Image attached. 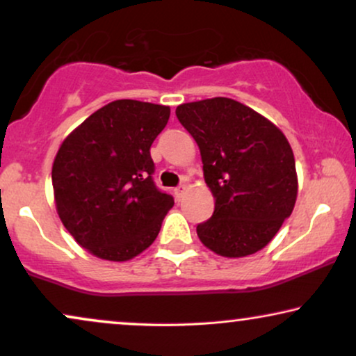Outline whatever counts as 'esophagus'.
I'll return each instance as SVG.
<instances>
[{"label": "esophagus", "instance_id": "obj_1", "mask_svg": "<svg viewBox=\"0 0 356 356\" xmlns=\"http://www.w3.org/2000/svg\"><path fill=\"white\" fill-rule=\"evenodd\" d=\"M184 191H186V184H178V186L173 189L175 197H177V200H181L183 195H184Z\"/></svg>", "mask_w": 356, "mask_h": 356}]
</instances>
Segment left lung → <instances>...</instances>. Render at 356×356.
I'll list each match as a JSON object with an SVG mask.
<instances>
[{
    "instance_id": "1",
    "label": "left lung",
    "mask_w": 356,
    "mask_h": 356,
    "mask_svg": "<svg viewBox=\"0 0 356 356\" xmlns=\"http://www.w3.org/2000/svg\"><path fill=\"white\" fill-rule=\"evenodd\" d=\"M177 118L201 152L202 172L216 200L197 224V237L218 255H252L275 237L298 196L294 155L284 134L230 98L177 108Z\"/></svg>"
}]
</instances>
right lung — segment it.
Listing matches in <instances>:
<instances>
[{"label":"right lung","instance_id":"right-lung-1","mask_svg":"<svg viewBox=\"0 0 356 356\" xmlns=\"http://www.w3.org/2000/svg\"><path fill=\"white\" fill-rule=\"evenodd\" d=\"M168 118V106L118 99L60 145L52 167L58 218L93 255L131 260L159 235L175 201L156 188L150 147Z\"/></svg>","mask_w":356,"mask_h":356}]
</instances>
